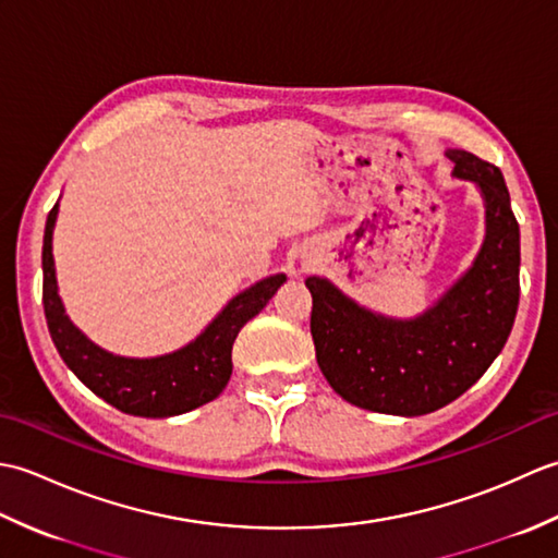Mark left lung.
Returning a JSON list of instances; mask_svg holds the SVG:
<instances>
[{
	"instance_id": "left-lung-1",
	"label": "left lung",
	"mask_w": 558,
	"mask_h": 558,
	"mask_svg": "<svg viewBox=\"0 0 558 558\" xmlns=\"http://www.w3.org/2000/svg\"><path fill=\"white\" fill-rule=\"evenodd\" d=\"M462 180L487 201V240L465 278L414 322L376 316L322 278L312 292L316 362L340 398L372 412H434L460 398L506 345L520 300V228L496 165L448 148Z\"/></svg>"
}]
</instances>
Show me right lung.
I'll return each instance as SVG.
<instances>
[{
    "mask_svg": "<svg viewBox=\"0 0 558 558\" xmlns=\"http://www.w3.org/2000/svg\"><path fill=\"white\" fill-rule=\"evenodd\" d=\"M54 218L57 204L47 216L43 236V306L54 348L69 369L98 398L136 417H172L218 398L230 381L236 333L264 310L286 276L260 280L234 298L216 322L180 352L156 360L114 357L74 328L59 302L52 260Z\"/></svg>",
    "mask_w": 558,
    "mask_h": 558,
    "instance_id": "add662e5",
    "label": "right lung"
}]
</instances>
